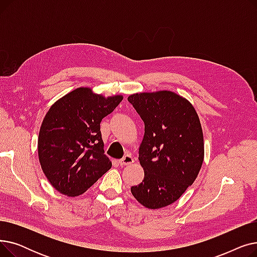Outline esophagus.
Segmentation results:
<instances>
[{
    "instance_id": "1",
    "label": "esophagus",
    "mask_w": 257,
    "mask_h": 257,
    "mask_svg": "<svg viewBox=\"0 0 257 257\" xmlns=\"http://www.w3.org/2000/svg\"><path fill=\"white\" fill-rule=\"evenodd\" d=\"M133 163H134V160H133V158H132L131 155H125L123 158H121V159L118 161L119 166H121V167L130 166V165H132Z\"/></svg>"
}]
</instances>
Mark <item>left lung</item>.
<instances>
[{"mask_svg":"<svg viewBox=\"0 0 257 257\" xmlns=\"http://www.w3.org/2000/svg\"><path fill=\"white\" fill-rule=\"evenodd\" d=\"M128 101L145 124L139 150L145 177L131 193L147 208L166 207L194 183L203 163L199 116L190 102L170 90L133 93Z\"/></svg>","mask_w":257,"mask_h":257,"instance_id":"8db88e82","label":"left lung"}]
</instances>
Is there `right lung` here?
Here are the masks:
<instances>
[{
	"label": "right lung",
	"instance_id": "1",
	"mask_svg": "<svg viewBox=\"0 0 257 257\" xmlns=\"http://www.w3.org/2000/svg\"><path fill=\"white\" fill-rule=\"evenodd\" d=\"M123 96L105 98L79 87L54 103L38 134V158L47 179L59 193L76 197L111 168L100 131Z\"/></svg>",
	"mask_w": 257,
	"mask_h": 257
}]
</instances>
